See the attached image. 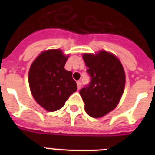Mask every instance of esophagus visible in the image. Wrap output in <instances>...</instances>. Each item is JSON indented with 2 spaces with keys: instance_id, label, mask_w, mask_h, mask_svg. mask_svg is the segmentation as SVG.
<instances>
[{
  "instance_id": "obj_1",
  "label": "esophagus",
  "mask_w": 155,
  "mask_h": 155,
  "mask_svg": "<svg viewBox=\"0 0 155 155\" xmlns=\"http://www.w3.org/2000/svg\"><path fill=\"white\" fill-rule=\"evenodd\" d=\"M81 85H82L81 82H80V81H77V87H78V89H79V90L81 88Z\"/></svg>"
}]
</instances>
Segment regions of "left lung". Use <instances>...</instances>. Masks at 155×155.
Segmentation results:
<instances>
[{"mask_svg":"<svg viewBox=\"0 0 155 155\" xmlns=\"http://www.w3.org/2000/svg\"><path fill=\"white\" fill-rule=\"evenodd\" d=\"M83 58L91 77L89 84L80 91L85 112L92 117H102L117 107L122 97L125 71L117 57L105 51L84 54Z\"/></svg>","mask_w":155,"mask_h":155,"instance_id":"obj_1","label":"left lung"}]
</instances>
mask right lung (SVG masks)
Segmentation results:
<instances>
[{
	"mask_svg": "<svg viewBox=\"0 0 155 155\" xmlns=\"http://www.w3.org/2000/svg\"><path fill=\"white\" fill-rule=\"evenodd\" d=\"M68 55L59 49L42 51L35 58L29 71L30 91L38 104L54 112L77 90L72 73L64 68Z\"/></svg>",
	"mask_w": 155,
	"mask_h": 155,
	"instance_id": "right-lung-1",
	"label": "right lung"
}]
</instances>
